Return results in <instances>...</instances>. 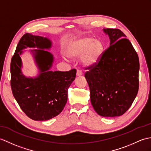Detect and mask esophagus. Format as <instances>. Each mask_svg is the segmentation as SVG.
<instances>
[{"label":"esophagus","instance_id":"1","mask_svg":"<svg viewBox=\"0 0 151 151\" xmlns=\"http://www.w3.org/2000/svg\"><path fill=\"white\" fill-rule=\"evenodd\" d=\"M82 72L80 71V70H77L76 71V76H82Z\"/></svg>","mask_w":151,"mask_h":151}]
</instances>
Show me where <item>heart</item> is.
Returning a JSON list of instances; mask_svg holds the SVG:
<instances>
[{
  "mask_svg": "<svg viewBox=\"0 0 151 151\" xmlns=\"http://www.w3.org/2000/svg\"><path fill=\"white\" fill-rule=\"evenodd\" d=\"M104 44L91 37L80 38L70 43L65 55L70 58H79L83 65L90 66L98 62L104 52Z\"/></svg>",
  "mask_w": 151,
  "mask_h": 151,
  "instance_id": "obj_1",
  "label": "heart"
}]
</instances>
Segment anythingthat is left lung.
Masks as SVG:
<instances>
[{
    "label": "left lung",
    "instance_id": "obj_1",
    "mask_svg": "<svg viewBox=\"0 0 151 151\" xmlns=\"http://www.w3.org/2000/svg\"><path fill=\"white\" fill-rule=\"evenodd\" d=\"M110 46L97 63L86 69L85 78L96 113L104 117L120 116L127 111L139 88V58L125 35L118 29H103Z\"/></svg>",
    "mask_w": 151,
    "mask_h": 151
}]
</instances>
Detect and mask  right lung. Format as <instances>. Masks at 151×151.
<instances>
[{
	"label": "right lung",
	"instance_id": "1",
	"mask_svg": "<svg viewBox=\"0 0 151 151\" xmlns=\"http://www.w3.org/2000/svg\"><path fill=\"white\" fill-rule=\"evenodd\" d=\"M46 37L26 33L19 40L10 65L11 87L13 96L24 113L36 121H46L61 113L68 101V91L76 77V69L52 71L54 58L44 50L51 47ZM26 47H37L32 50L40 74L27 78L22 74L20 55Z\"/></svg>",
	"mask_w": 151,
	"mask_h": 151
}]
</instances>
